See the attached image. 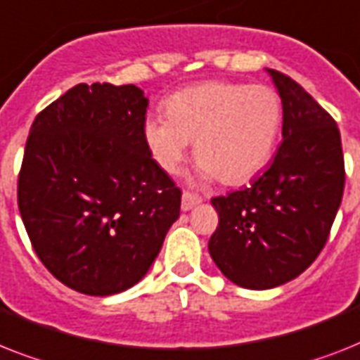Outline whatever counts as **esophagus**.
<instances>
[{"label":"esophagus","mask_w":360,"mask_h":360,"mask_svg":"<svg viewBox=\"0 0 360 360\" xmlns=\"http://www.w3.org/2000/svg\"><path fill=\"white\" fill-rule=\"evenodd\" d=\"M201 203V198L195 194H190V192H185L183 198H181V209L185 210H192L195 205H200Z\"/></svg>","instance_id":"esophagus-1"}]
</instances>
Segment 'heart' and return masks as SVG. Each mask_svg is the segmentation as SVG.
I'll use <instances>...</instances> for the list:
<instances>
[{"instance_id":"b5f03b06","label":"heart","mask_w":360,"mask_h":360,"mask_svg":"<svg viewBox=\"0 0 360 360\" xmlns=\"http://www.w3.org/2000/svg\"><path fill=\"white\" fill-rule=\"evenodd\" d=\"M165 116L150 114L142 134L155 162L175 174L188 142L203 179L240 185L268 165L283 124V103L266 84L210 81L175 92Z\"/></svg>"}]
</instances>
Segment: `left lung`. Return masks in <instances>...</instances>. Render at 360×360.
Wrapping results in <instances>:
<instances>
[{"label":"left lung","mask_w":360,"mask_h":360,"mask_svg":"<svg viewBox=\"0 0 360 360\" xmlns=\"http://www.w3.org/2000/svg\"><path fill=\"white\" fill-rule=\"evenodd\" d=\"M283 103V142L251 185L212 198L220 224L209 240L214 264L231 283L268 290L314 262L344 194L340 131L294 79L268 70Z\"/></svg>","instance_id":"8db88e82"}]
</instances>
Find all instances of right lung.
<instances>
[{
	"instance_id": "1",
	"label": "right lung",
	"mask_w": 360,
	"mask_h": 360,
	"mask_svg": "<svg viewBox=\"0 0 360 360\" xmlns=\"http://www.w3.org/2000/svg\"><path fill=\"white\" fill-rule=\"evenodd\" d=\"M150 99L134 84H75L34 118L18 207L38 259L86 296L148 274L181 209L144 142Z\"/></svg>"
}]
</instances>
